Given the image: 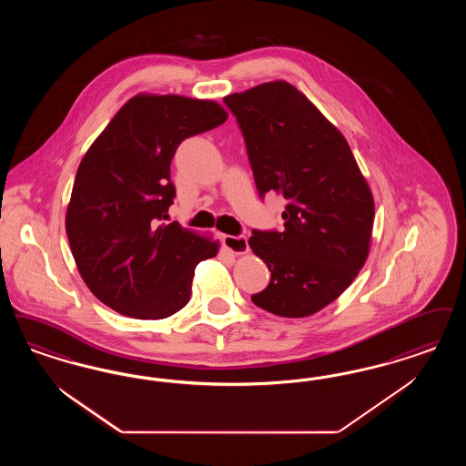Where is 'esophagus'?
<instances>
[{
  "mask_svg": "<svg viewBox=\"0 0 466 466\" xmlns=\"http://www.w3.org/2000/svg\"><path fill=\"white\" fill-rule=\"evenodd\" d=\"M224 246L234 255H242V253L248 251V239L242 234H239V236H224Z\"/></svg>",
  "mask_w": 466,
  "mask_h": 466,
  "instance_id": "esophagus-1",
  "label": "esophagus"
}]
</instances>
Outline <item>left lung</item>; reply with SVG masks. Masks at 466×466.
<instances>
[{"label":"left lung","instance_id":"1","mask_svg":"<svg viewBox=\"0 0 466 466\" xmlns=\"http://www.w3.org/2000/svg\"><path fill=\"white\" fill-rule=\"evenodd\" d=\"M261 199L278 192L282 232L251 230L248 244L270 270L257 307L307 317L335 301L368 258L374 203L343 135L286 81L228 95Z\"/></svg>","mask_w":466,"mask_h":466}]
</instances>
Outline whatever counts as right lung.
Returning <instances> with one entry per match:
<instances>
[{"label": "right lung", "instance_id": "add662e5", "mask_svg": "<svg viewBox=\"0 0 466 466\" xmlns=\"http://www.w3.org/2000/svg\"><path fill=\"white\" fill-rule=\"evenodd\" d=\"M225 119L211 100L138 95L85 154L66 230L81 278L112 310L133 319L173 316L190 299L196 265L217 255V242L167 224L177 196L169 165L186 138Z\"/></svg>", "mask_w": 466, "mask_h": 466}]
</instances>
